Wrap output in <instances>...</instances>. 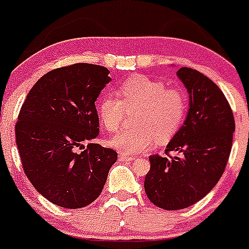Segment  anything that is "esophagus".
<instances>
[{"mask_svg": "<svg viewBox=\"0 0 249 249\" xmlns=\"http://www.w3.org/2000/svg\"><path fill=\"white\" fill-rule=\"evenodd\" d=\"M135 159V155H126V154H120L119 155V160L122 161H129V160H134Z\"/></svg>", "mask_w": 249, "mask_h": 249, "instance_id": "obj_1", "label": "esophagus"}]
</instances>
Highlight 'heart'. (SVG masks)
I'll return each instance as SVG.
<instances>
[{"label":"heart","mask_w":249,"mask_h":249,"mask_svg":"<svg viewBox=\"0 0 249 249\" xmlns=\"http://www.w3.org/2000/svg\"><path fill=\"white\" fill-rule=\"evenodd\" d=\"M117 94L99 100L97 113L105 129L118 132L125 113L136 110L134 125L112 139V144L126 154L149 149L158 142H166L176 135L187 117L189 100L179 87H166L164 82L145 76H135L118 87Z\"/></svg>","instance_id":"1"}]
</instances>
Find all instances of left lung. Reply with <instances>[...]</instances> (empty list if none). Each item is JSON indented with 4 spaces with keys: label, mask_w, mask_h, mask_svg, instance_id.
Returning <instances> with one entry per match:
<instances>
[{
    "label": "left lung",
    "mask_w": 249,
    "mask_h": 249,
    "mask_svg": "<svg viewBox=\"0 0 249 249\" xmlns=\"http://www.w3.org/2000/svg\"><path fill=\"white\" fill-rule=\"evenodd\" d=\"M177 74L190 94L188 117L166 155H150L144 179L150 202L169 211L189 207L213 189L227 167L235 130L231 107L215 83L188 67ZM171 151L181 155L173 157Z\"/></svg>",
    "instance_id": "1"
}]
</instances>
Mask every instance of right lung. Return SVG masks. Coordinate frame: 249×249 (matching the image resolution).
<instances>
[{
	"mask_svg": "<svg viewBox=\"0 0 249 249\" xmlns=\"http://www.w3.org/2000/svg\"><path fill=\"white\" fill-rule=\"evenodd\" d=\"M109 71L73 64L49 71L27 94L16 124L22 170L54 205L82 208L101 194L118 153L101 147L95 101ZM87 145L85 146V144Z\"/></svg>",
	"mask_w": 249,
	"mask_h": 249,
	"instance_id": "1",
	"label": "right lung"
}]
</instances>
